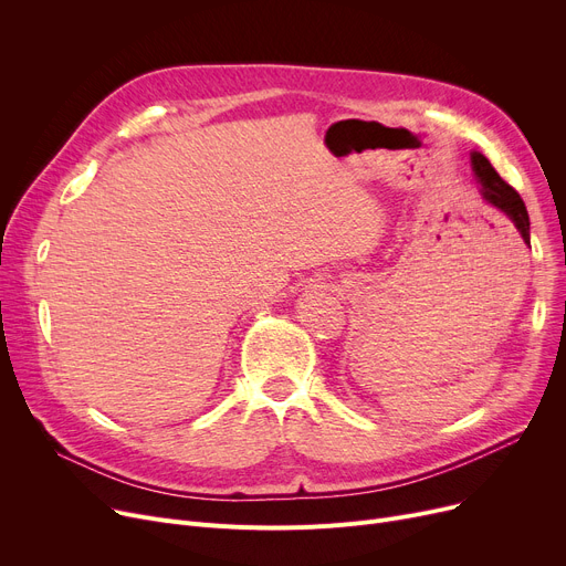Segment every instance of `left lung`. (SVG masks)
I'll use <instances>...</instances> for the list:
<instances>
[{
    "instance_id": "left-lung-1",
    "label": "left lung",
    "mask_w": 566,
    "mask_h": 566,
    "mask_svg": "<svg viewBox=\"0 0 566 566\" xmlns=\"http://www.w3.org/2000/svg\"><path fill=\"white\" fill-rule=\"evenodd\" d=\"M470 160H472V171L478 176V184L482 186V197L495 208H500V211L507 216L514 222V227L521 231L523 241L530 243V218L521 195L510 184L502 181L500 174L491 167V163L482 154H472Z\"/></svg>"
}]
</instances>
